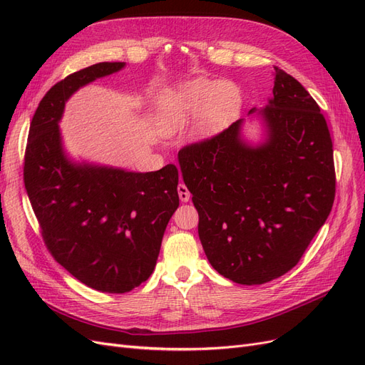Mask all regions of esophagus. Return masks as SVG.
<instances>
[{"label":"esophagus","instance_id":"esophagus-1","mask_svg":"<svg viewBox=\"0 0 365 365\" xmlns=\"http://www.w3.org/2000/svg\"><path fill=\"white\" fill-rule=\"evenodd\" d=\"M178 195H180V200L182 202H187L190 200V192H189V189H187V185L182 182L178 185Z\"/></svg>","mask_w":365,"mask_h":365}]
</instances>
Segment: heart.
Instances as JSON below:
<instances>
[{
	"label": "heart",
	"mask_w": 365,
	"mask_h": 365,
	"mask_svg": "<svg viewBox=\"0 0 365 365\" xmlns=\"http://www.w3.org/2000/svg\"><path fill=\"white\" fill-rule=\"evenodd\" d=\"M240 105V90L233 82L195 79L163 98L161 123L165 130L172 132L201 114L202 132L213 134L236 118Z\"/></svg>",
	"instance_id": "obj_1"
}]
</instances>
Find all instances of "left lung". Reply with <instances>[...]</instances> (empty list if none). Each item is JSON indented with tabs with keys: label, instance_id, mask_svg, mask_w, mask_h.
I'll return each instance as SVG.
<instances>
[{
	"label": "left lung",
	"instance_id": "8db88e82",
	"mask_svg": "<svg viewBox=\"0 0 365 365\" xmlns=\"http://www.w3.org/2000/svg\"><path fill=\"white\" fill-rule=\"evenodd\" d=\"M262 111L268 138L251 148L237 120L180 153L205 256L224 277L262 284L291 271L332 210L336 176L326 118L279 67Z\"/></svg>",
	"mask_w": 365,
	"mask_h": 365
}]
</instances>
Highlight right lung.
Returning <instances> with one entry per match:
<instances>
[{"mask_svg":"<svg viewBox=\"0 0 365 365\" xmlns=\"http://www.w3.org/2000/svg\"><path fill=\"white\" fill-rule=\"evenodd\" d=\"M123 65L94 63L53 85L31 118L24 155V184L43 244L73 277L106 294L129 292L149 279L180 205L175 164L135 173L76 165L63 155L58 121L67 98Z\"/></svg>","mask_w":365,"mask_h":365,"instance_id":"add662e5","label":"right lung"}]
</instances>
